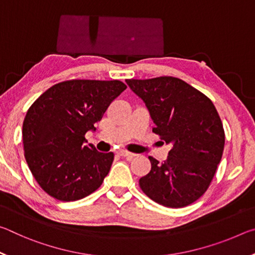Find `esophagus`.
Wrapping results in <instances>:
<instances>
[{"mask_svg": "<svg viewBox=\"0 0 255 255\" xmlns=\"http://www.w3.org/2000/svg\"><path fill=\"white\" fill-rule=\"evenodd\" d=\"M118 154L120 155V156L128 157V158H132V157L136 156V154L130 153V152H127V150H125V149H119L118 150Z\"/></svg>", "mask_w": 255, "mask_h": 255, "instance_id": "obj_1", "label": "esophagus"}]
</instances>
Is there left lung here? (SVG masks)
Masks as SVG:
<instances>
[{"instance_id": "left-lung-1", "label": "left lung", "mask_w": 255, "mask_h": 255, "mask_svg": "<svg viewBox=\"0 0 255 255\" xmlns=\"http://www.w3.org/2000/svg\"><path fill=\"white\" fill-rule=\"evenodd\" d=\"M145 102L155 124L153 132L170 145L163 163L149 156L152 169L140 189L157 204L181 208L204 195L213 180L225 145L222 120L204 93L172 76L126 80Z\"/></svg>"}]
</instances>
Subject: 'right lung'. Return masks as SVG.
<instances>
[{
	"instance_id": "obj_1",
	"label": "right lung",
	"mask_w": 255,
	"mask_h": 255,
	"mask_svg": "<svg viewBox=\"0 0 255 255\" xmlns=\"http://www.w3.org/2000/svg\"><path fill=\"white\" fill-rule=\"evenodd\" d=\"M127 86L120 81L72 80L47 90L25 115L24 157L45 192L60 201L82 199L100 187L114 153L85 145L110 103Z\"/></svg>"
}]
</instances>
